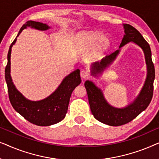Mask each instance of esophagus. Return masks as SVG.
<instances>
[{
  "mask_svg": "<svg viewBox=\"0 0 159 159\" xmlns=\"http://www.w3.org/2000/svg\"><path fill=\"white\" fill-rule=\"evenodd\" d=\"M80 77H81L82 79H86V78L88 77V71H86L84 69H82L80 71Z\"/></svg>",
  "mask_w": 159,
  "mask_h": 159,
  "instance_id": "34e87169",
  "label": "esophagus"
}]
</instances>
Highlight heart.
Wrapping results in <instances>:
<instances>
[{
	"instance_id": "b5f03b06",
	"label": "heart",
	"mask_w": 159,
	"mask_h": 159,
	"mask_svg": "<svg viewBox=\"0 0 159 159\" xmlns=\"http://www.w3.org/2000/svg\"><path fill=\"white\" fill-rule=\"evenodd\" d=\"M77 42L82 51H90L94 47L92 56L95 58L101 57L111 45L109 37L107 34H102L98 31L81 32L77 36Z\"/></svg>"
}]
</instances>
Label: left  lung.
<instances>
[{
  "label": "left lung",
  "instance_id": "left-lung-1",
  "mask_svg": "<svg viewBox=\"0 0 159 159\" xmlns=\"http://www.w3.org/2000/svg\"><path fill=\"white\" fill-rule=\"evenodd\" d=\"M125 35L118 50L106 56L101 61L95 62L91 65L90 72L93 77L102 75L114 61L120 53L121 48L129 43H133L143 50L147 67L146 79L140 93L131 103L123 108H116L110 105L106 101L102 90L90 80L84 82L91 112L95 119L101 122L110 126L125 125L141 112L145 110L151 103L153 93V82L155 80V68L152 61L151 48L140 32L132 26L124 24Z\"/></svg>",
  "mask_w": 159,
  "mask_h": 159
}]
</instances>
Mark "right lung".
<instances>
[{
	"instance_id": "1",
	"label": "right lung",
	"mask_w": 159,
	"mask_h": 159,
	"mask_svg": "<svg viewBox=\"0 0 159 159\" xmlns=\"http://www.w3.org/2000/svg\"><path fill=\"white\" fill-rule=\"evenodd\" d=\"M27 27L41 31L51 28L46 24L28 21L21 27L16 38L10 45L7 56L8 63L5 69V78L9 100L15 111L30 122L38 126L55 125L65 118L71 93L76 87L81 83L80 71V69H76L65 77L56 90L45 98L37 101L26 98L17 90L11 77V53L13 45L16 42L17 37L22 30Z\"/></svg>"
}]
</instances>
